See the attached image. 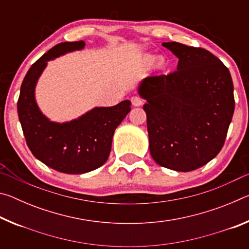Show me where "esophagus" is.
Instances as JSON below:
<instances>
[{"instance_id":"1","label":"esophagus","mask_w":249,"mask_h":249,"mask_svg":"<svg viewBox=\"0 0 249 249\" xmlns=\"http://www.w3.org/2000/svg\"><path fill=\"white\" fill-rule=\"evenodd\" d=\"M130 102H132L134 107H141V105L142 104V100L140 98V96L134 95L130 98Z\"/></svg>"}]
</instances>
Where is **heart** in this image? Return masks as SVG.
I'll list each match as a JSON object with an SVG mask.
<instances>
[{"label":"heart","instance_id":"1","mask_svg":"<svg viewBox=\"0 0 249 249\" xmlns=\"http://www.w3.org/2000/svg\"><path fill=\"white\" fill-rule=\"evenodd\" d=\"M147 62H148V64H153V62H154V60H153V59H148V60H147Z\"/></svg>","mask_w":249,"mask_h":249}]
</instances>
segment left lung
I'll use <instances>...</instances> for the list:
<instances>
[{
	"instance_id": "1",
	"label": "left lung",
	"mask_w": 249,
	"mask_h": 249,
	"mask_svg": "<svg viewBox=\"0 0 249 249\" xmlns=\"http://www.w3.org/2000/svg\"><path fill=\"white\" fill-rule=\"evenodd\" d=\"M179 59L169 74L142 79L150 155L159 166L188 172L211 161L224 145L233 117L234 87L229 69L203 48L163 43Z\"/></svg>"
}]
</instances>
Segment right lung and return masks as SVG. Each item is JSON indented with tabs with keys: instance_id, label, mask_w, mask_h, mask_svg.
Listing matches in <instances>:
<instances>
[{
	"instance_id": "1",
	"label": "right lung",
	"mask_w": 249,
	"mask_h": 249,
	"mask_svg": "<svg viewBox=\"0 0 249 249\" xmlns=\"http://www.w3.org/2000/svg\"><path fill=\"white\" fill-rule=\"evenodd\" d=\"M86 46L83 40L61 43L34 64L23 80L18 112L24 136L35 157L53 169L81 175L103 166L111 153L113 135L130 111V101L95 107L64 123L49 120L36 102L35 90L48 61Z\"/></svg>"
}]
</instances>
